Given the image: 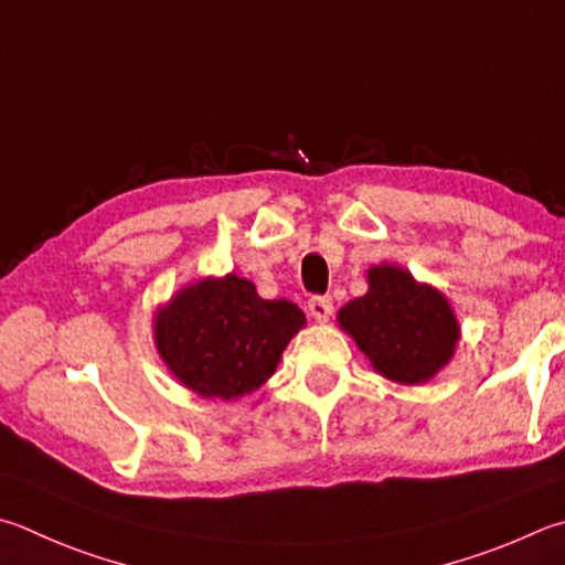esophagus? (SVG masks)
I'll return each instance as SVG.
<instances>
[{"label":"esophagus","mask_w":565,"mask_h":565,"mask_svg":"<svg viewBox=\"0 0 565 565\" xmlns=\"http://www.w3.org/2000/svg\"><path fill=\"white\" fill-rule=\"evenodd\" d=\"M309 313L316 318L318 323H326L333 313V301L328 296H313L309 301Z\"/></svg>","instance_id":"esophagus-1"}]
</instances>
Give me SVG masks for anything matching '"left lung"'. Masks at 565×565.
<instances>
[{"instance_id": "8db88e82", "label": "left lung", "mask_w": 565, "mask_h": 565, "mask_svg": "<svg viewBox=\"0 0 565 565\" xmlns=\"http://www.w3.org/2000/svg\"><path fill=\"white\" fill-rule=\"evenodd\" d=\"M367 291L338 311L373 371L399 385H423L452 361L461 328L447 296L395 264L367 269Z\"/></svg>"}]
</instances>
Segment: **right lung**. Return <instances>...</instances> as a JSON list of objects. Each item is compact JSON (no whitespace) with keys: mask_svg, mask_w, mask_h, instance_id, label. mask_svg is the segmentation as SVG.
I'll list each match as a JSON object with an SVG mask.
<instances>
[{"mask_svg":"<svg viewBox=\"0 0 565 565\" xmlns=\"http://www.w3.org/2000/svg\"><path fill=\"white\" fill-rule=\"evenodd\" d=\"M306 326L289 299L266 301L237 274L182 286L152 313L158 355L180 385L200 397L237 399L259 390Z\"/></svg>","mask_w":565,"mask_h":565,"instance_id":"add662e5","label":"right lung"}]
</instances>
